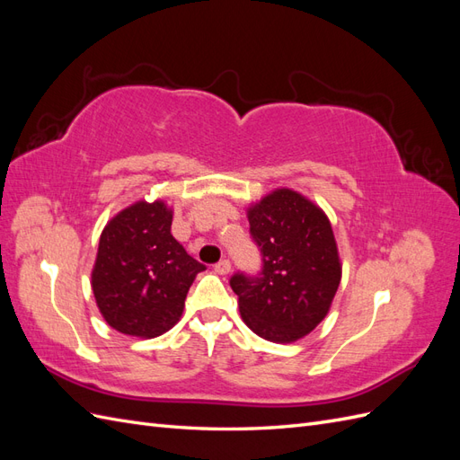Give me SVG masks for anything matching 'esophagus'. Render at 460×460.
I'll use <instances>...</instances> for the list:
<instances>
[{
  "instance_id": "obj_1",
  "label": "esophagus",
  "mask_w": 460,
  "mask_h": 460,
  "mask_svg": "<svg viewBox=\"0 0 460 460\" xmlns=\"http://www.w3.org/2000/svg\"><path fill=\"white\" fill-rule=\"evenodd\" d=\"M230 270H232V264H230V261H228V259H222L220 262H217V264H215V272H217V274H220V276L228 274Z\"/></svg>"
}]
</instances>
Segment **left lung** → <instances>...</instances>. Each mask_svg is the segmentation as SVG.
<instances>
[{
    "instance_id": "obj_1",
    "label": "left lung",
    "mask_w": 460,
    "mask_h": 460,
    "mask_svg": "<svg viewBox=\"0 0 460 460\" xmlns=\"http://www.w3.org/2000/svg\"><path fill=\"white\" fill-rule=\"evenodd\" d=\"M262 253L257 278L234 274L242 320L259 338L294 343L326 318L341 282V261L330 218L289 188H276L247 207Z\"/></svg>"
}]
</instances>
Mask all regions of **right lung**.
Masks as SVG:
<instances>
[{
    "mask_svg": "<svg viewBox=\"0 0 460 460\" xmlns=\"http://www.w3.org/2000/svg\"><path fill=\"white\" fill-rule=\"evenodd\" d=\"M172 208L140 199L111 218L97 247L92 289L105 323L127 336L151 340L169 332L201 262L171 234Z\"/></svg>",
    "mask_w": 460,
    "mask_h": 460,
    "instance_id": "right-lung-1",
    "label": "right lung"
}]
</instances>
